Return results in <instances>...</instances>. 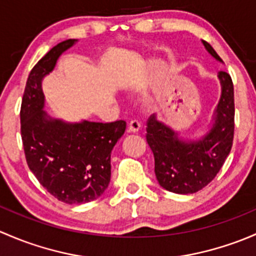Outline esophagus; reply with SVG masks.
Wrapping results in <instances>:
<instances>
[{"instance_id": "34e87169", "label": "esophagus", "mask_w": 256, "mask_h": 256, "mask_svg": "<svg viewBox=\"0 0 256 256\" xmlns=\"http://www.w3.org/2000/svg\"><path fill=\"white\" fill-rule=\"evenodd\" d=\"M140 127H142L140 123H139L138 120H130V122H129L128 130L132 132V133H138V132L140 130Z\"/></svg>"}]
</instances>
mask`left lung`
<instances>
[{"instance_id": "obj_1", "label": "left lung", "mask_w": 256, "mask_h": 256, "mask_svg": "<svg viewBox=\"0 0 256 256\" xmlns=\"http://www.w3.org/2000/svg\"><path fill=\"white\" fill-rule=\"evenodd\" d=\"M217 62L216 50L202 40ZM220 98L212 116V124L198 139H184L155 114L148 120L146 142L154 154L155 176L160 186L174 194H194L207 186L230 152L234 136V88L229 74L218 72Z\"/></svg>"}]
</instances>
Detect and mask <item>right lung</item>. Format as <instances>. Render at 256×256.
<instances>
[{"mask_svg":"<svg viewBox=\"0 0 256 256\" xmlns=\"http://www.w3.org/2000/svg\"><path fill=\"white\" fill-rule=\"evenodd\" d=\"M76 42H62L36 62L28 76L20 107V134L28 166L50 194L69 204H88L106 191L110 152L127 127L124 120L65 122L44 110L43 78Z\"/></svg>","mask_w":256,"mask_h":256,"instance_id":"obj_1","label":"right lung"}]
</instances>
